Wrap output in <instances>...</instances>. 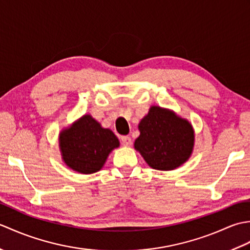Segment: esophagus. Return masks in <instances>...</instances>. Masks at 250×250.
<instances>
[{
	"instance_id": "obj_1",
	"label": "esophagus",
	"mask_w": 250,
	"mask_h": 250,
	"mask_svg": "<svg viewBox=\"0 0 250 250\" xmlns=\"http://www.w3.org/2000/svg\"><path fill=\"white\" fill-rule=\"evenodd\" d=\"M121 142L124 146H130L131 145V137L129 136H121Z\"/></svg>"
}]
</instances>
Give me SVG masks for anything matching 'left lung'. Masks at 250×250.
Here are the masks:
<instances>
[{
	"instance_id": "8db88e82",
	"label": "left lung",
	"mask_w": 250,
	"mask_h": 250,
	"mask_svg": "<svg viewBox=\"0 0 250 250\" xmlns=\"http://www.w3.org/2000/svg\"><path fill=\"white\" fill-rule=\"evenodd\" d=\"M139 130L134 149L151 168L172 171L187 162L192 155L193 126L172 109L152 105L140 121Z\"/></svg>"
}]
</instances>
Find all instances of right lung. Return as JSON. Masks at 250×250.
<instances>
[{"label": "right lung", "instance_id": "1", "mask_svg": "<svg viewBox=\"0 0 250 250\" xmlns=\"http://www.w3.org/2000/svg\"><path fill=\"white\" fill-rule=\"evenodd\" d=\"M119 145L114 132L103 128L90 114L82 116L59 133L63 162L81 174L99 172L109 153Z\"/></svg>", "mask_w": 250, "mask_h": 250}]
</instances>
